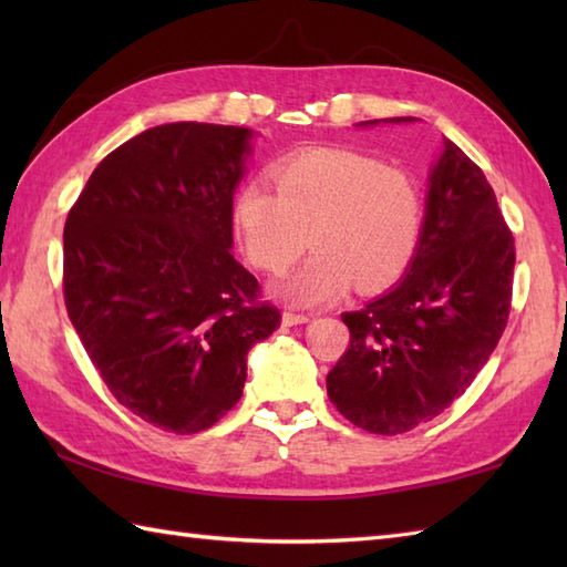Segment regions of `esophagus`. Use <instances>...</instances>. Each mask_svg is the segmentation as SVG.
I'll use <instances>...</instances> for the list:
<instances>
[{"mask_svg": "<svg viewBox=\"0 0 567 567\" xmlns=\"http://www.w3.org/2000/svg\"><path fill=\"white\" fill-rule=\"evenodd\" d=\"M309 319V315H299V311H282L285 327H297V323H307Z\"/></svg>", "mask_w": 567, "mask_h": 567, "instance_id": "obj_1", "label": "esophagus"}]
</instances>
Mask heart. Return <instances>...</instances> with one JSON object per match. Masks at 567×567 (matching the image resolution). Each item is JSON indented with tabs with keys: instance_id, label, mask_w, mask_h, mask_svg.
Segmentation results:
<instances>
[{
	"instance_id": "1",
	"label": "heart",
	"mask_w": 567,
	"mask_h": 567,
	"mask_svg": "<svg viewBox=\"0 0 567 567\" xmlns=\"http://www.w3.org/2000/svg\"><path fill=\"white\" fill-rule=\"evenodd\" d=\"M275 189L250 177L234 197V224L248 260L280 275L309 246L317 252L275 287L297 307L400 280L421 234L419 192L400 167L346 148H309L272 165Z\"/></svg>"
}]
</instances>
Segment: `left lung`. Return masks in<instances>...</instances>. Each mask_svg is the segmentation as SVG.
Wrapping results in <instances>:
<instances>
[{"label": "left lung", "mask_w": 567, "mask_h": 567, "mask_svg": "<svg viewBox=\"0 0 567 567\" xmlns=\"http://www.w3.org/2000/svg\"><path fill=\"white\" fill-rule=\"evenodd\" d=\"M402 124L412 116L363 122ZM514 236L485 173L455 146L429 175L426 214L404 277L341 319L351 346L327 392L351 424L382 436L412 431L457 400L507 327Z\"/></svg>", "instance_id": "obj_1"}]
</instances>
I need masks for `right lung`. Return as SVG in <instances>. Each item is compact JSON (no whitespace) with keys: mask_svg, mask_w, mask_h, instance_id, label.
I'll return each mask as SVG.
<instances>
[{"mask_svg":"<svg viewBox=\"0 0 567 567\" xmlns=\"http://www.w3.org/2000/svg\"><path fill=\"white\" fill-rule=\"evenodd\" d=\"M250 138L153 126L94 167L68 214V317L116 402L163 431L214 426L244 394L248 351L280 327L231 256Z\"/></svg>","mask_w":567,"mask_h":567,"instance_id":"obj_1","label":"right lung"}]
</instances>
